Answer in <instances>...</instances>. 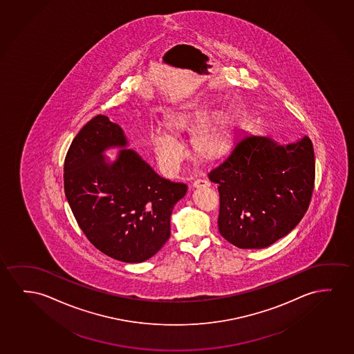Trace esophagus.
Listing matches in <instances>:
<instances>
[{
	"mask_svg": "<svg viewBox=\"0 0 354 354\" xmlns=\"http://www.w3.org/2000/svg\"><path fill=\"white\" fill-rule=\"evenodd\" d=\"M193 185H194L195 188H199V187H209V182L207 180H201V178H199V180H194Z\"/></svg>",
	"mask_w": 354,
	"mask_h": 354,
	"instance_id": "1",
	"label": "esophagus"
}]
</instances>
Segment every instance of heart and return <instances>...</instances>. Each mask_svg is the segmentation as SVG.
<instances>
[{
	"label": "heart",
	"instance_id": "b5f03b06",
	"mask_svg": "<svg viewBox=\"0 0 354 354\" xmlns=\"http://www.w3.org/2000/svg\"><path fill=\"white\" fill-rule=\"evenodd\" d=\"M167 124L174 130H183L189 124V118L185 111H171L167 114ZM216 136L207 130L200 129L194 136L196 148L203 151H209L216 145ZM150 145L160 167L167 174H176L180 169L185 159V147L171 131L156 127L150 132Z\"/></svg>",
	"mask_w": 354,
	"mask_h": 354
}]
</instances>
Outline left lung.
Instances as JSON below:
<instances>
[{"label":"left lung","instance_id":"8db88e82","mask_svg":"<svg viewBox=\"0 0 354 354\" xmlns=\"http://www.w3.org/2000/svg\"><path fill=\"white\" fill-rule=\"evenodd\" d=\"M218 185V230L239 249H263L289 234L312 199L315 161L307 136L278 145L235 132L230 151L209 169Z\"/></svg>","mask_w":354,"mask_h":354}]
</instances>
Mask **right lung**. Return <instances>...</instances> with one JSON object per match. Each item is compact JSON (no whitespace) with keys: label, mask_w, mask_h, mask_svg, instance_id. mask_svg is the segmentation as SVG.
I'll list each match as a JSON object with an SVG mask.
<instances>
[{"label":"right lung","mask_w":354,"mask_h":354,"mask_svg":"<svg viewBox=\"0 0 354 354\" xmlns=\"http://www.w3.org/2000/svg\"><path fill=\"white\" fill-rule=\"evenodd\" d=\"M119 124L97 115L76 135L64 161V192L81 230L97 249L126 263L153 257L169 240L174 206L185 183L165 180L132 149L114 162L104 150L124 148Z\"/></svg>","instance_id":"right-lung-1"}]
</instances>
